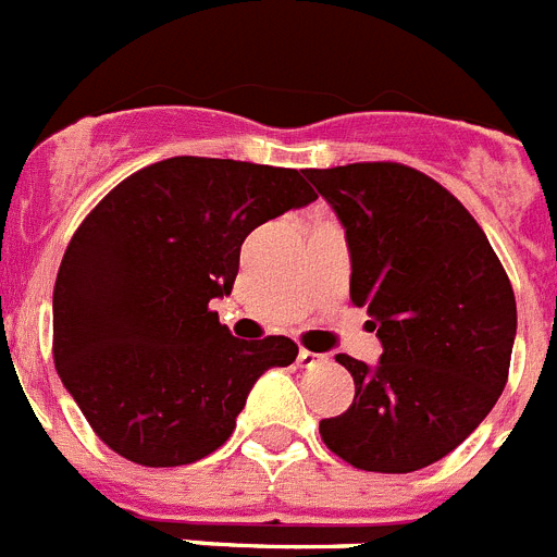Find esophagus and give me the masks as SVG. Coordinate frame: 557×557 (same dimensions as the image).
Instances as JSON below:
<instances>
[{
    "label": "esophagus",
    "mask_w": 557,
    "mask_h": 557,
    "mask_svg": "<svg viewBox=\"0 0 557 557\" xmlns=\"http://www.w3.org/2000/svg\"><path fill=\"white\" fill-rule=\"evenodd\" d=\"M324 360V355H315V351L310 349H298V363L304 366V369H312V366H318Z\"/></svg>",
    "instance_id": "obj_1"
}]
</instances>
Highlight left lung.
I'll return each instance as SVG.
<instances>
[{
    "mask_svg": "<svg viewBox=\"0 0 557 557\" xmlns=\"http://www.w3.org/2000/svg\"><path fill=\"white\" fill-rule=\"evenodd\" d=\"M304 174L346 227L351 304L369 307L383 344L377 366L335 355L355 377V400L321 420V440L360 470L428 468L505 392L510 278L468 208L422 171L349 163Z\"/></svg>",
    "mask_w": 557,
    "mask_h": 557,
    "instance_id": "obj_1",
    "label": "left lung"
}]
</instances>
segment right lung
Returning a JSON list of instances; mask_svg holds the SVG:
<instances>
[{"label": "right lung", "mask_w": 557, "mask_h": 557, "mask_svg": "<svg viewBox=\"0 0 557 557\" xmlns=\"http://www.w3.org/2000/svg\"><path fill=\"white\" fill-rule=\"evenodd\" d=\"M312 199L296 169L169 157L81 222L52 289V358L115 454L197 462L225 445L256 380L296 360L284 335L233 337L211 301L231 296L247 233Z\"/></svg>", "instance_id": "obj_1"}]
</instances>
